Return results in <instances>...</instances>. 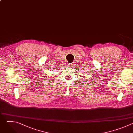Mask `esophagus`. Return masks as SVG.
<instances>
[{
    "instance_id": "obj_1",
    "label": "esophagus",
    "mask_w": 133,
    "mask_h": 133,
    "mask_svg": "<svg viewBox=\"0 0 133 133\" xmlns=\"http://www.w3.org/2000/svg\"><path fill=\"white\" fill-rule=\"evenodd\" d=\"M72 65H73V64H69V63H68L67 65L69 66V67H71L72 66Z\"/></svg>"
}]
</instances>
